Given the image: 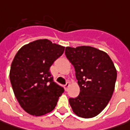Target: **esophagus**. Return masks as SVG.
Masks as SVG:
<instances>
[{"instance_id":"obj_1","label":"esophagus","mask_w":130,"mask_h":130,"mask_svg":"<svg viewBox=\"0 0 130 130\" xmlns=\"http://www.w3.org/2000/svg\"><path fill=\"white\" fill-rule=\"evenodd\" d=\"M70 86V83L68 82H67V83H65V85H64V88H65V90L67 91H68V88Z\"/></svg>"}]
</instances>
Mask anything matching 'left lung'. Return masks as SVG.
<instances>
[{
  "mask_svg": "<svg viewBox=\"0 0 130 130\" xmlns=\"http://www.w3.org/2000/svg\"><path fill=\"white\" fill-rule=\"evenodd\" d=\"M66 57L74 66L80 93L70 98L73 112L82 118L100 114L110 101L117 80V70L109 56L94 47H68Z\"/></svg>",
  "mask_w": 130,
  "mask_h": 130,
  "instance_id": "obj_1",
  "label": "left lung"
}]
</instances>
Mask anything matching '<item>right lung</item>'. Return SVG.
Wrapping results in <instances>:
<instances>
[{"label":"right lung","instance_id":"right-lung-1","mask_svg":"<svg viewBox=\"0 0 130 130\" xmlns=\"http://www.w3.org/2000/svg\"><path fill=\"white\" fill-rule=\"evenodd\" d=\"M65 47L48 39H39L22 47L10 70V80L21 106L33 116H42L55 108L64 88L53 80L51 65Z\"/></svg>","mask_w":130,"mask_h":130}]
</instances>
